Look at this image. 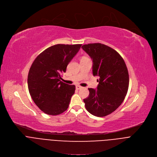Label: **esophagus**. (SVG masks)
Here are the masks:
<instances>
[{
	"mask_svg": "<svg viewBox=\"0 0 157 157\" xmlns=\"http://www.w3.org/2000/svg\"><path fill=\"white\" fill-rule=\"evenodd\" d=\"M82 87L81 86H79V85H77L76 86V88L77 89V90H79V89H81Z\"/></svg>",
	"mask_w": 157,
	"mask_h": 157,
	"instance_id": "obj_1",
	"label": "esophagus"
}]
</instances>
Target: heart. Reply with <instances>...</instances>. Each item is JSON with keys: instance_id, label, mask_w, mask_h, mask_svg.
Wrapping results in <instances>:
<instances>
[{"instance_id": "b5f03b06", "label": "heart", "mask_w": 157, "mask_h": 157, "mask_svg": "<svg viewBox=\"0 0 157 157\" xmlns=\"http://www.w3.org/2000/svg\"><path fill=\"white\" fill-rule=\"evenodd\" d=\"M84 58H85V57H84Z\"/></svg>"}]
</instances>
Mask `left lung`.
<instances>
[{
	"label": "left lung",
	"mask_w": 157,
	"mask_h": 157,
	"mask_svg": "<svg viewBox=\"0 0 157 157\" xmlns=\"http://www.w3.org/2000/svg\"><path fill=\"white\" fill-rule=\"evenodd\" d=\"M93 60V75L98 76L97 90L88 88L83 100L86 109L97 117H105L123 102L129 88V78L126 63L118 52L100 43L82 46Z\"/></svg>",
	"instance_id": "left-lung-1"
}]
</instances>
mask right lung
Instances as JSON below:
<instances>
[{
	"instance_id": "obj_1",
	"label": "right lung",
	"mask_w": 157,
	"mask_h": 157,
	"mask_svg": "<svg viewBox=\"0 0 157 157\" xmlns=\"http://www.w3.org/2000/svg\"><path fill=\"white\" fill-rule=\"evenodd\" d=\"M81 44H57L51 46L34 60L28 76V86L31 98L45 113L57 116L69 107L76 86L60 81L71 59Z\"/></svg>"
}]
</instances>
